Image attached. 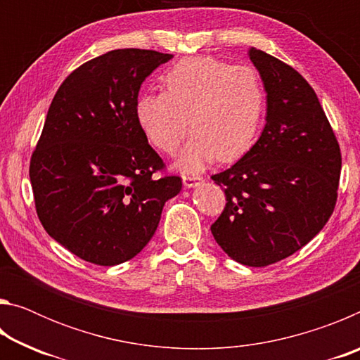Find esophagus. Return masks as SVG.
<instances>
[{"label":"esophagus","mask_w":360,"mask_h":360,"mask_svg":"<svg viewBox=\"0 0 360 360\" xmlns=\"http://www.w3.org/2000/svg\"><path fill=\"white\" fill-rule=\"evenodd\" d=\"M182 181H184V186L187 188H192V187H197L198 184H202L203 178H202V176L193 174V176H184V178H182Z\"/></svg>","instance_id":"34e87169"}]
</instances>
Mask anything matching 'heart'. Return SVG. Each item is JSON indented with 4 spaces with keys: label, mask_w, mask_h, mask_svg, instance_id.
<instances>
[{
    "label": "heart",
    "mask_w": 360,
    "mask_h": 360,
    "mask_svg": "<svg viewBox=\"0 0 360 360\" xmlns=\"http://www.w3.org/2000/svg\"><path fill=\"white\" fill-rule=\"evenodd\" d=\"M163 85L165 94L138 96L136 122L149 143L169 155L192 125L195 135L178 160L182 172H200L216 157L233 162L252 148L265 108L264 87L252 68L188 57L169 68Z\"/></svg>",
    "instance_id": "heart-1"
}]
</instances>
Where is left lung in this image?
<instances>
[{
    "instance_id": "left-lung-1",
    "label": "left lung",
    "mask_w": 360,
    "mask_h": 360,
    "mask_svg": "<svg viewBox=\"0 0 360 360\" xmlns=\"http://www.w3.org/2000/svg\"><path fill=\"white\" fill-rule=\"evenodd\" d=\"M266 92V124L233 167L212 174L225 208L211 231L248 266L289 257L319 233L337 203L341 152L324 109L300 72L249 49Z\"/></svg>"
}]
</instances>
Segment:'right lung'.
I'll list each match as a JSON object with an SVG mask.
<instances>
[{
  "instance_id": "add662e5",
  "label": "right lung",
  "mask_w": 360,
  "mask_h": 360,
  "mask_svg": "<svg viewBox=\"0 0 360 360\" xmlns=\"http://www.w3.org/2000/svg\"><path fill=\"white\" fill-rule=\"evenodd\" d=\"M172 53L117 49L60 85L30 162L36 212L49 235L103 266L135 257L154 236L167 200L181 192L136 122L144 79Z\"/></svg>"
}]
</instances>
